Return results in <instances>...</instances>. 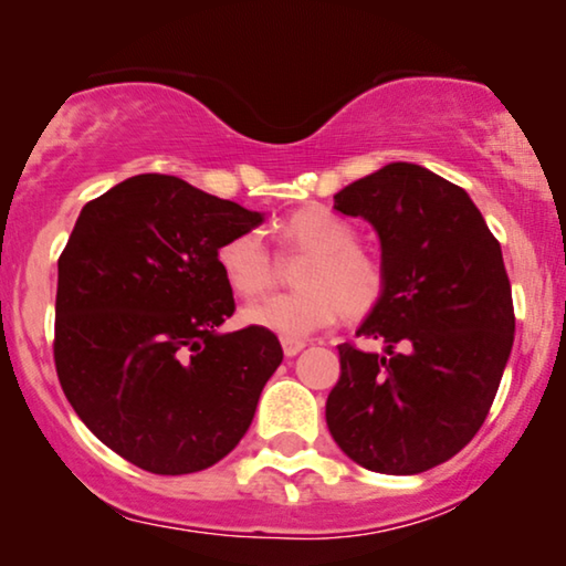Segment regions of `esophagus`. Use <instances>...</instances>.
<instances>
[{
    "mask_svg": "<svg viewBox=\"0 0 566 566\" xmlns=\"http://www.w3.org/2000/svg\"><path fill=\"white\" fill-rule=\"evenodd\" d=\"M281 345H283V353L289 355V358H293V355H298L306 347L304 339H296V337H281Z\"/></svg>",
    "mask_w": 566,
    "mask_h": 566,
    "instance_id": "1",
    "label": "esophagus"
}]
</instances>
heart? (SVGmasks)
<instances>
[{"instance_id":"heart-1","label":"heart","mask_w":566,"mask_h":566,"mask_svg":"<svg viewBox=\"0 0 566 566\" xmlns=\"http://www.w3.org/2000/svg\"><path fill=\"white\" fill-rule=\"evenodd\" d=\"M277 237L293 252L306 254L296 273L298 291L247 306V324L283 337H304L335 322L339 312L355 322L378 306L386 289L384 265L355 244V229L329 208H298L277 223ZM219 268L229 289L242 298L260 296L275 281L273 258L254 229L239 231L221 244Z\"/></svg>"}]
</instances>
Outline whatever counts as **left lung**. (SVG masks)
I'll list each match as a JSON object with an SVG mask.
<instances>
[{
    "label": "left lung",
    "mask_w": 566,
    "mask_h": 566,
    "mask_svg": "<svg viewBox=\"0 0 566 566\" xmlns=\"http://www.w3.org/2000/svg\"><path fill=\"white\" fill-rule=\"evenodd\" d=\"M381 239L386 289L355 332L386 350L337 345L327 428L363 469L420 474L461 451L490 415L515 335L500 242L467 190L391 161L335 196Z\"/></svg>",
    "instance_id": "1"
}]
</instances>
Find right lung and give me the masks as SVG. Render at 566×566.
Masks as SVG:
<instances>
[{
    "mask_svg": "<svg viewBox=\"0 0 566 566\" xmlns=\"http://www.w3.org/2000/svg\"><path fill=\"white\" fill-rule=\"evenodd\" d=\"M262 213L172 175L90 200L59 258L53 360L97 440L151 474H192L244 438L283 350L270 329L219 335L234 293L229 237Z\"/></svg>",
    "mask_w": 566,
    "mask_h": 566,
    "instance_id": "obj_1",
    "label": "right lung"
}]
</instances>
